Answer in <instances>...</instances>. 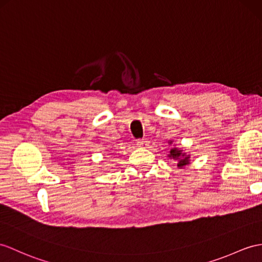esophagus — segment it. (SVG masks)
<instances>
[{
	"label": "esophagus",
	"mask_w": 262,
	"mask_h": 262,
	"mask_svg": "<svg viewBox=\"0 0 262 262\" xmlns=\"http://www.w3.org/2000/svg\"><path fill=\"white\" fill-rule=\"evenodd\" d=\"M148 140L146 139H139L138 141H137V145L138 146H145L146 144H148Z\"/></svg>",
	"instance_id": "esophagus-1"
}]
</instances>
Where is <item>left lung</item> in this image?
I'll use <instances>...</instances> for the list:
<instances>
[{
  "instance_id": "1",
  "label": "left lung",
  "mask_w": 262,
  "mask_h": 262,
  "mask_svg": "<svg viewBox=\"0 0 262 262\" xmlns=\"http://www.w3.org/2000/svg\"><path fill=\"white\" fill-rule=\"evenodd\" d=\"M170 144H172V141L169 142ZM172 160L177 161V165L178 168H184L186 165L190 164V156L186 155V153L183 152V150L181 149H178V148H172L170 150V155L168 156Z\"/></svg>"
}]
</instances>
